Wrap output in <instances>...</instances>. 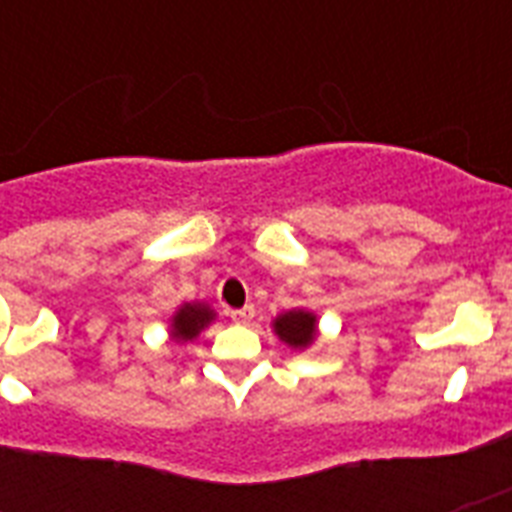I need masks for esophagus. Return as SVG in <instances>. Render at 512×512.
I'll use <instances>...</instances> for the list:
<instances>
[{"instance_id": "1", "label": "esophagus", "mask_w": 512, "mask_h": 512, "mask_svg": "<svg viewBox=\"0 0 512 512\" xmlns=\"http://www.w3.org/2000/svg\"><path fill=\"white\" fill-rule=\"evenodd\" d=\"M233 324H249V321L255 319V308L252 305H244V308H236V311H228Z\"/></svg>"}]
</instances>
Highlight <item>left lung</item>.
Wrapping results in <instances>:
<instances>
[{
  "mask_svg": "<svg viewBox=\"0 0 512 512\" xmlns=\"http://www.w3.org/2000/svg\"><path fill=\"white\" fill-rule=\"evenodd\" d=\"M273 327H276V335L287 342V345H292V348H305L316 337V316L305 311H289L284 316H279Z\"/></svg>",
  "mask_w": 512,
  "mask_h": 512,
  "instance_id": "8db88e82",
  "label": "left lung"
}]
</instances>
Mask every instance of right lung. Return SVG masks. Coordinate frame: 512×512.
Listing matches in <instances>:
<instances>
[{"mask_svg": "<svg viewBox=\"0 0 512 512\" xmlns=\"http://www.w3.org/2000/svg\"><path fill=\"white\" fill-rule=\"evenodd\" d=\"M209 321H212V311L209 308H204L199 303L183 305L175 313V321H172V335H175V340H193L201 329L207 327Z\"/></svg>", "mask_w": 512, "mask_h": 512, "instance_id": "add662e5", "label": "right lung"}]
</instances>
